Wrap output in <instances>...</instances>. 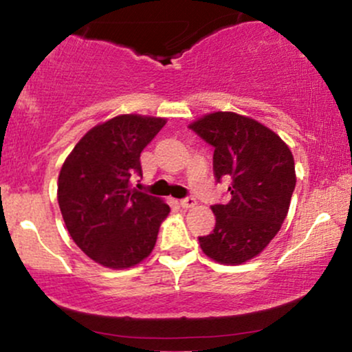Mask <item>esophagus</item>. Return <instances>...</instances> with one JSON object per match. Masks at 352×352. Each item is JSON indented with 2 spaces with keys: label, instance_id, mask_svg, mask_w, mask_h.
I'll use <instances>...</instances> for the list:
<instances>
[{
  "label": "esophagus",
  "instance_id": "obj_1",
  "mask_svg": "<svg viewBox=\"0 0 352 352\" xmlns=\"http://www.w3.org/2000/svg\"><path fill=\"white\" fill-rule=\"evenodd\" d=\"M180 205H182V208H193V207H197V200L193 199V197H187V199L180 200Z\"/></svg>",
  "mask_w": 352,
  "mask_h": 352
}]
</instances>
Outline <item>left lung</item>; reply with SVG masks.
I'll use <instances>...</instances> for the list:
<instances>
[{"mask_svg": "<svg viewBox=\"0 0 352 352\" xmlns=\"http://www.w3.org/2000/svg\"><path fill=\"white\" fill-rule=\"evenodd\" d=\"M215 147L217 180L232 182V199L213 205V232L200 236L201 252L221 265H241L258 256L280 232L289 210L294 159L289 147L252 117L210 112L188 125Z\"/></svg>", "mask_w": 352, "mask_h": 352, "instance_id": "1", "label": "left lung"}]
</instances>
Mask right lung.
I'll list each match as a JSON object with an SVG mask.
<instances>
[{"label": "right lung", "mask_w": 352, "mask_h": 352, "mask_svg": "<svg viewBox=\"0 0 352 352\" xmlns=\"http://www.w3.org/2000/svg\"><path fill=\"white\" fill-rule=\"evenodd\" d=\"M167 124L165 117L120 114L84 134L60 167L58 204L74 243L112 270L139 265L155 246L170 207L132 188L140 152Z\"/></svg>", "instance_id": "1"}]
</instances>
